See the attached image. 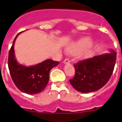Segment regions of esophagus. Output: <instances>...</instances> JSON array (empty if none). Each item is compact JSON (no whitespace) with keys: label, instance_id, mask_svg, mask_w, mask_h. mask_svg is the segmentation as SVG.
<instances>
[{"label":"esophagus","instance_id":"1","mask_svg":"<svg viewBox=\"0 0 122 122\" xmlns=\"http://www.w3.org/2000/svg\"><path fill=\"white\" fill-rule=\"evenodd\" d=\"M70 63V59L68 58H66V59H65L63 61V63L64 64H69V63Z\"/></svg>","mask_w":122,"mask_h":122}]
</instances>
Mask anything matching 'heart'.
Instances as JSON below:
<instances>
[{"instance_id":"b5f03b06","label":"heart","mask_w":122,"mask_h":122,"mask_svg":"<svg viewBox=\"0 0 122 122\" xmlns=\"http://www.w3.org/2000/svg\"><path fill=\"white\" fill-rule=\"evenodd\" d=\"M89 38H83L71 43L66 47V51L71 54H76L78 59H87L92 54V44Z\"/></svg>"}]
</instances>
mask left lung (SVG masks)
Listing matches in <instances>:
<instances>
[{"mask_svg": "<svg viewBox=\"0 0 122 122\" xmlns=\"http://www.w3.org/2000/svg\"><path fill=\"white\" fill-rule=\"evenodd\" d=\"M117 53L110 50V53L96 56L74 65L75 75L70 82L78 92L89 93L96 91L110 80L113 71Z\"/></svg>", "mask_w": 122, "mask_h": 122, "instance_id": "left-lung-1", "label": "left lung"}]
</instances>
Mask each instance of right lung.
I'll list each match as a JSON object with an SVG mask.
<instances>
[{"label":"right lung","instance_id":"1","mask_svg":"<svg viewBox=\"0 0 122 122\" xmlns=\"http://www.w3.org/2000/svg\"><path fill=\"white\" fill-rule=\"evenodd\" d=\"M21 33L15 37L9 52V70L14 84L19 90L28 94H36L46 88L49 79L50 71L59 63L52 59H46L31 66L18 63L15 57L14 46L16 38Z\"/></svg>","mask_w":122,"mask_h":122}]
</instances>
